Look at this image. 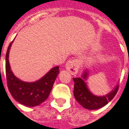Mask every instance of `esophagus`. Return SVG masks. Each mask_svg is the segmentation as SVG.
Segmentation results:
<instances>
[{"instance_id": "esophagus-1", "label": "esophagus", "mask_w": 129, "mask_h": 129, "mask_svg": "<svg viewBox=\"0 0 129 129\" xmlns=\"http://www.w3.org/2000/svg\"><path fill=\"white\" fill-rule=\"evenodd\" d=\"M79 68H80V61L77 59L69 60L66 64V69H67V71H69V72L73 75H76L78 72Z\"/></svg>"}]
</instances>
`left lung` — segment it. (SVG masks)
I'll list each match as a JSON object with an SVG mask.
<instances>
[{"label":"left lung","instance_id":"obj_1","mask_svg":"<svg viewBox=\"0 0 129 129\" xmlns=\"http://www.w3.org/2000/svg\"><path fill=\"white\" fill-rule=\"evenodd\" d=\"M88 77V72L86 70L82 75V77L73 78L75 82L74 87V96L76 100L85 109L89 110L98 109L106 104L109 103L111 100L116 95L118 85H117L110 93L107 94L105 96H96L94 95L89 90L85 80Z\"/></svg>","mask_w":129,"mask_h":129}]
</instances>
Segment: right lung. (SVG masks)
Instances as JSON below:
<instances>
[{"instance_id": "add662e5", "label": "right lung", "mask_w": 129, "mask_h": 129, "mask_svg": "<svg viewBox=\"0 0 129 129\" xmlns=\"http://www.w3.org/2000/svg\"><path fill=\"white\" fill-rule=\"evenodd\" d=\"M12 42L6 54V76L9 91L13 98L26 106H37L48 98L54 82L59 73V66L52 68L46 75L33 83L23 82L14 75L9 62V53Z\"/></svg>"}]
</instances>
